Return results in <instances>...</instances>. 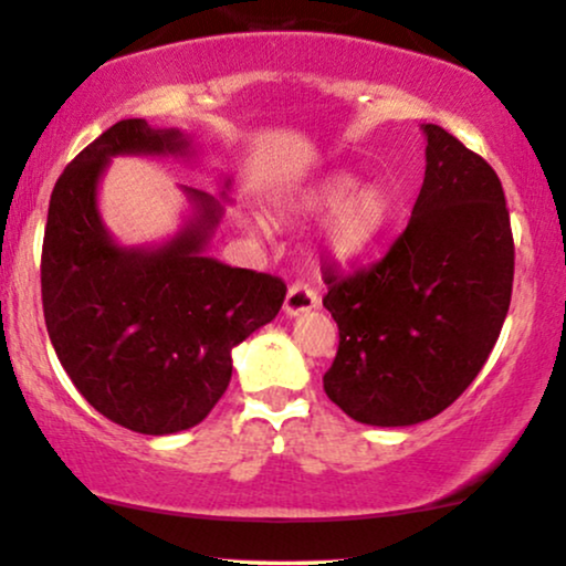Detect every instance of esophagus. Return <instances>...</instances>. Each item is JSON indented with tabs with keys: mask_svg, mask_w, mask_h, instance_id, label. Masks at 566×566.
I'll use <instances>...</instances> for the list:
<instances>
[{
	"mask_svg": "<svg viewBox=\"0 0 566 566\" xmlns=\"http://www.w3.org/2000/svg\"><path fill=\"white\" fill-rule=\"evenodd\" d=\"M319 306V293H316L312 285L304 283V281H296L285 293V314L289 316H296V314H304L308 308H316Z\"/></svg>",
	"mask_w": 566,
	"mask_h": 566,
	"instance_id": "obj_1",
	"label": "esophagus"
}]
</instances>
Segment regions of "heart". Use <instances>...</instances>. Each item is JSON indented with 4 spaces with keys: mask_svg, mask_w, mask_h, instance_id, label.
<instances>
[{
    "mask_svg": "<svg viewBox=\"0 0 566 566\" xmlns=\"http://www.w3.org/2000/svg\"><path fill=\"white\" fill-rule=\"evenodd\" d=\"M353 189V177H329L319 188H314L308 196L301 198L304 211H324L335 208L332 219L327 221V247L337 258H355L363 250H368L381 234L386 221L391 216V198L378 182L360 185Z\"/></svg>",
    "mask_w": 566,
    "mask_h": 566,
    "instance_id": "1",
    "label": "heart"
}]
</instances>
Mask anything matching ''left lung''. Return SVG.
Listing matches in <instances>:
<instances>
[{
  "label": "left lung",
  "mask_w": 566,
  "mask_h": 566,
  "mask_svg": "<svg viewBox=\"0 0 566 566\" xmlns=\"http://www.w3.org/2000/svg\"><path fill=\"white\" fill-rule=\"evenodd\" d=\"M412 219L378 262L324 270L339 345L324 391L353 420L401 428L453 405L490 358L513 296L515 244L490 161L424 126Z\"/></svg>",
  "instance_id": "8db88e82"
}]
</instances>
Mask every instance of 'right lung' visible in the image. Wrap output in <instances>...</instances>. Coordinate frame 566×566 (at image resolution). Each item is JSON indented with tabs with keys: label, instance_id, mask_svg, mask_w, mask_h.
Listing matches in <instances>:
<instances>
[{
	"label": "right lung",
	"instance_id": "right-lung-1",
	"mask_svg": "<svg viewBox=\"0 0 566 566\" xmlns=\"http://www.w3.org/2000/svg\"><path fill=\"white\" fill-rule=\"evenodd\" d=\"M177 130L118 120L69 161L51 192L41 254L45 329L61 366L107 420L144 436L188 430L231 381V350L275 319L277 275L203 258L221 206L154 252L120 250L99 223L97 180L113 154L180 151Z\"/></svg>",
	"mask_w": 566,
	"mask_h": 566
}]
</instances>
